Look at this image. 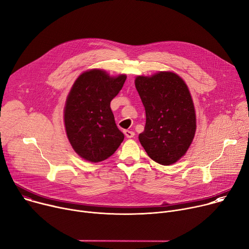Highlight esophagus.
<instances>
[{"instance_id": "obj_1", "label": "esophagus", "mask_w": 249, "mask_h": 249, "mask_svg": "<svg viewBox=\"0 0 249 249\" xmlns=\"http://www.w3.org/2000/svg\"><path fill=\"white\" fill-rule=\"evenodd\" d=\"M124 134H125V136H126L127 138H133L134 135H135V133H134L133 131H129V130H125V131H124Z\"/></svg>"}]
</instances>
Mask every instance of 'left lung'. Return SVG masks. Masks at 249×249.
Wrapping results in <instances>:
<instances>
[{
  "label": "left lung",
  "instance_id": "obj_1",
  "mask_svg": "<svg viewBox=\"0 0 249 249\" xmlns=\"http://www.w3.org/2000/svg\"><path fill=\"white\" fill-rule=\"evenodd\" d=\"M135 86L146 111V125L139 141L153 161L172 165L186 154L196 133V112L189 88L170 71L137 76Z\"/></svg>",
  "mask_w": 249,
  "mask_h": 249
}]
</instances>
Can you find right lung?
I'll use <instances>...</instances> for the list:
<instances>
[{
  "label": "right lung",
  "mask_w": 249,
  "mask_h": 249,
  "mask_svg": "<svg viewBox=\"0 0 249 249\" xmlns=\"http://www.w3.org/2000/svg\"><path fill=\"white\" fill-rule=\"evenodd\" d=\"M125 80V74L114 77L91 70L80 74L71 87L64 107V125L73 150L86 161L106 160L124 140L110 102Z\"/></svg>",
  "instance_id": "obj_1"
}]
</instances>
